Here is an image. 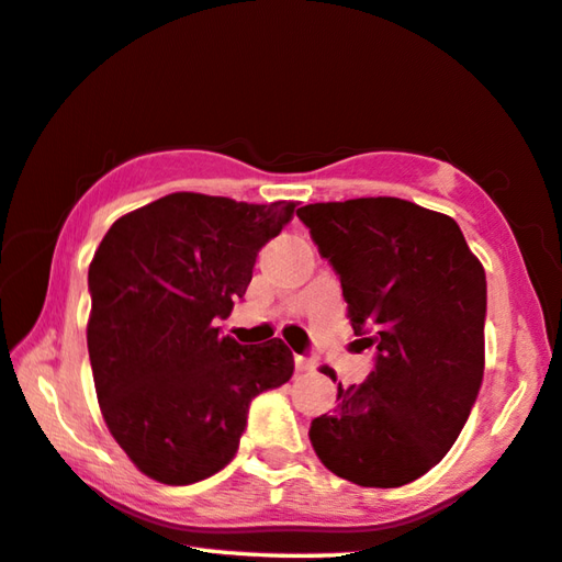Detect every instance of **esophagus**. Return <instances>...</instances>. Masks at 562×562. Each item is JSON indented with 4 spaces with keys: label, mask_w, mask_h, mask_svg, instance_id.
<instances>
[{
    "label": "esophagus",
    "mask_w": 562,
    "mask_h": 562,
    "mask_svg": "<svg viewBox=\"0 0 562 562\" xmlns=\"http://www.w3.org/2000/svg\"><path fill=\"white\" fill-rule=\"evenodd\" d=\"M295 368H297V372H313L317 368V362L313 358H302V355H297Z\"/></svg>",
    "instance_id": "1"
}]
</instances>
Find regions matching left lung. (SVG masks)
I'll list each match as a JSON object with an SVG mask.
<instances>
[{"label":"left lung","instance_id":"obj_1","mask_svg":"<svg viewBox=\"0 0 562 562\" xmlns=\"http://www.w3.org/2000/svg\"><path fill=\"white\" fill-rule=\"evenodd\" d=\"M297 217L340 274L355 335L378 350L362 385H337V407L315 417L310 442L355 485L413 483L448 456L480 393L483 265L456 220L407 200L315 202Z\"/></svg>","mask_w":562,"mask_h":562}]
</instances>
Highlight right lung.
I'll return each instance as SVG.
<instances>
[{"label":"right lung","mask_w":562,"mask_h":562,"mask_svg":"<svg viewBox=\"0 0 562 562\" xmlns=\"http://www.w3.org/2000/svg\"><path fill=\"white\" fill-rule=\"evenodd\" d=\"M295 202L175 192L120 217L89 265L87 347L112 438L139 473L190 485L235 458L252 397L292 378L278 337L239 345L217 319Z\"/></svg>","instance_id":"1"}]
</instances>
